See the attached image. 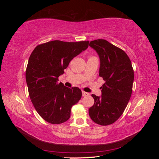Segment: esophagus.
Wrapping results in <instances>:
<instances>
[{
	"mask_svg": "<svg viewBox=\"0 0 159 159\" xmlns=\"http://www.w3.org/2000/svg\"><path fill=\"white\" fill-rule=\"evenodd\" d=\"M88 95V93H86V92H84V91H82V95L84 97V96H86V95Z\"/></svg>",
	"mask_w": 159,
	"mask_h": 159,
	"instance_id": "1",
	"label": "esophagus"
}]
</instances>
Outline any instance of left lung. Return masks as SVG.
Instances as JSON below:
<instances>
[{"label": "left lung", "mask_w": 159, "mask_h": 159, "mask_svg": "<svg viewBox=\"0 0 159 159\" xmlns=\"http://www.w3.org/2000/svg\"><path fill=\"white\" fill-rule=\"evenodd\" d=\"M89 45L98 54L99 76L105 81L101 87L102 95H92L95 103L89 109V115L99 125H110L123 114L130 100L134 71L127 54L106 40H95Z\"/></svg>", "instance_id": "obj_1"}]
</instances>
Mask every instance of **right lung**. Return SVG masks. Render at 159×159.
<instances>
[{"mask_svg":"<svg viewBox=\"0 0 159 159\" xmlns=\"http://www.w3.org/2000/svg\"><path fill=\"white\" fill-rule=\"evenodd\" d=\"M89 41H52L37 45L31 52L26 70L30 99L39 114L52 124L66 121L71 109L82 93L79 88H69L58 83L71 60L85 50Z\"/></svg>","mask_w":159,"mask_h":159,"instance_id":"add662e5","label":"right lung"}]
</instances>
